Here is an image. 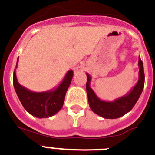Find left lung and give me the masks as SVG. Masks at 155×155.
I'll return each mask as SVG.
<instances>
[{
	"mask_svg": "<svg viewBox=\"0 0 155 155\" xmlns=\"http://www.w3.org/2000/svg\"><path fill=\"white\" fill-rule=\"evenodd\" d=\"M139 66V78L136 85L133 87L130 92L126 95L119 98L114 100L113 101H102L97 97L96 94L91 88L90 84L91 81V77L87 73V98L91 109L97 115L107 119H115L124 115L128 113L135 105L136 102L140 97L142 93L144 85V73L143 62L138 58Z\"/></svg>",
	"mask_w": 155,
	"mask_h": 155,
	"instance_id": "obj_1",
	"label": "left lung"
}]
</instances>
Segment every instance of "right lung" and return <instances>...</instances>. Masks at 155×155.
<instances>
[{
  "instance_id": "obj_1",
  "label": "right lung",
  "mask_w": 155,
  "mask_h": 155,
  "mask_svg": "<svg viewBox=\"0 0 155 155\" xmlns=\"http://www.w3.org/2000/svg\"><path fill=\"white\" fill-rule=\"evenodd\" d=\"M18 62V58L16 68ZM16 68L14 71L13 84L21 104L28 113L38 118H45L54 115L62 108L65 94L73 78V71L67 72L61 83L56 88L45 92H34L18 83Z\"/></svg>"
}]
</instances>
